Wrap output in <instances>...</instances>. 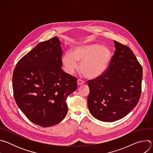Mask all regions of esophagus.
I'll list each match as a JSON object with an SVG mask.
<instances>
[{"mask_svg":"<svg viewBox=\"0 0 153 153\" xmlns=\"http://www.w3.org/2000/svg\"><path fill=\"white\" fill-rule=\"evenodd\" d=\"M84 83H85V82L83 80H82L81 79H78L77 80V85L78 86H80V85H82Z\"/></svg>","mask_w":153,"mask_h":153,"instance_id":"1","label":"esophagus"}]
</instances>
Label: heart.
Masks as SVG:
<instances>
[{
  "mask_svg": "<svg viewBox=\"0 0 153 153\" xmlns=\"http://www.w3.org/2000/svg\"><path fill=\"white\" fill-rule=\"evenodd\" d=\"M111 59V52L106 47L98 44H85L75 47L71 54L65 53L62 57L64 68L73 74L81 62L80 72L88 79H96L106 70Z\"/></svg>",
  "mask_w": 153,
  "mask_h": 153,
  "instance_id": "1",
  "label": "heart"
}]
</instances>
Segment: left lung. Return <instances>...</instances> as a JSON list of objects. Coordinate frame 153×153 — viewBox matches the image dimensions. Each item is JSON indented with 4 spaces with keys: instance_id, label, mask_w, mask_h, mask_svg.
<instances>
[{
    "instance_id": "1",
    "label": "left lung",
    "mask_w": 153,
    "mask_h": 153,
    "mask_svg": "<svg viewBox=\"0 0 153 153\" xmlns=\"http://www.w3.org/2000/svg\"><path fill=\"white\" fill-rule=\"evenodd\" d=\"M116 50L105 72L89 80L87 99L89 111L96 119L114 122L126 116L141 95L142 67L132 50L114 41Z\"/></svg>"
}]
</instances>
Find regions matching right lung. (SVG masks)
<instances>
[{"mask_svg": "<svg viewBox=\"0 0 153 153\" xmlns=\"http://www.w3.org/2000/svg\"><path fill=\"white\" fill-rule=\"evenodd\" d=\"M60 44L56 36L39 43L19 60L13 74L17 106L31 122L42 127L65 118L67 98L77 87V78L62 69Z\"/></svg>", "mask_w": 153, "mask_h": 153, "instance_id": "right-lung-1", "label": "right lung"}]
</instances>
